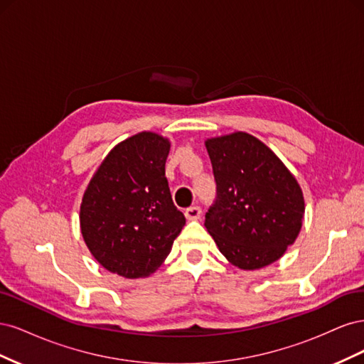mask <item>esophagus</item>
Segmentation results:
<instances>
[{
	"instance_id": "1",
	"label": "esophagus",
	"mask_w": 364,
	"mask_h": 364,
	"mask_svg": "<svg viewBox=\"0 0 364 364\" xmlns=\"http://www.w3.org/2000/svg\"><path fill=\"white\" fill-rule=\"evenodd\" d=\"M202 215V209L199 206H190L185 209L186 220H199Z\"/></svg>"
}]
</instances>
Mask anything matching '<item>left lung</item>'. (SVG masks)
I'll return each instance as SVG.
<instances>
[{"label": "left lung", "mask_w": 364, "mask_h": 364, "mask_svg": "<svg viewBox=\"0 0 364 364\" xmlns=\"http://www.w3.org/2000/svg\"><path fill=\"white\" fill-rule=\"evenodd\" d=\"M217 196L205 226L226 259L257 270L279 259L302 228L304 194L274 153L246 132L205 142Z\"/></svg>", "instance_id": "obj_1"}]
</instances>
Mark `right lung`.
<instances>
[{
	"label": "right lung",
	"mask_w": 364,
	"mask_h": 364,
	"mask_svg": "<svg viewBox=\"0 0 364 364\" xmlns=\"http://www.w3.org/2000/svg\"><path fill=\"white\" fill-rule=\"evenodd\" d=\"M168 151L170 141L153 132L130 136L109 151L83 194L85 243L119 277L136 279L155 272L185 225L165 178Z\"/></svg>",
	"instance_id": "obj_1"
}]
</instances>
